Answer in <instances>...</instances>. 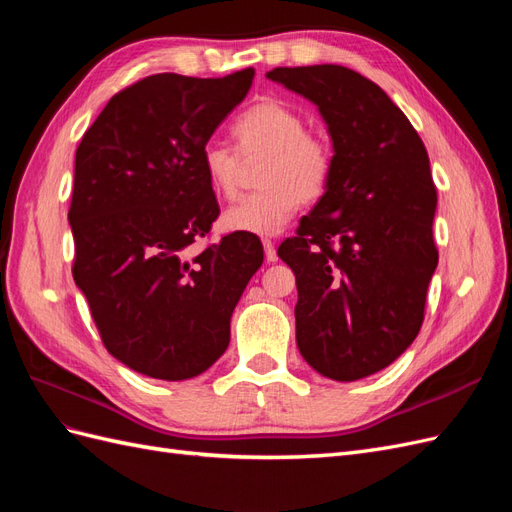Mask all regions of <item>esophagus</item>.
Masks as SVG:
<instances>
[{
  "instance_id": "1",
  "label": "esophagus",
  "mask_w": 512,
  "mask_h": 512,
  "mask_svg": "<svg viewBox=\"0 0 512 512\" xmlns=\"http://www.w3.org/2000/svg\"><path fill=\"white\" fill-rule=\"evenodd\" d=\"M262 245H265V258H267V262H275L277 260V252H275L273 241L265 239V241H262Z\"/></svg>"
}]
</instances>
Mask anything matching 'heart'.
I'll list each match as a JSON object with an SVG mask.
<instances>
[{
    "mask_svg": "<svg viewBox=\"0 0 512 512\" xmlns=\"http://www.w3.org/2000/svg\"><path fill=\"white\" fill-rule=\"evenodd\" d=\"M245 160L267 158L260 170L265 190L241 198L222 215L224 228L256 237H273L297 213L301 200L312 203L327 190L333 153L327 141L307 132L299 111L280 100H262L232 126ZM203 168L211 188L235 198L241 183V160L232 149L209 143L203 149Z\"/></svg>",
    "mask_w": 512,
    "mask_h": 512,
    "instance_id": "1",
    "label": "heart"
}]
</instances>
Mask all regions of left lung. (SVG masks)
<instances>
[{"label":"left lung","mask_w":512,"mask_h":512,"mask_svg":"<svg viewBox=\"0 0 512 512\" xmlns=\"http://www.w3.org/2000/svg\"><path fill=\"white\" fill-rule=\"evenodd\" d=\"M267 79L318 106L333 170L277 256L297 277V346L320 376L354 382L389 367L421 331L438 267L436 185L421 136L359 72L322 64Z\"/></svg>","instance_id":"8db88e82"}]
</instances>
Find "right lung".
<instances>
[{"mask_svg":"<svg viewBox=\"0 0 512 512\" xmlns=\"http://www.w3.org/2000/svg\"><path fill=\"white\" fill-rule=\"evenodd\" d=\"M252 81V68L147 76L108 100L76 149L74 282L106 350L143 376L190 380L218 361L262 265L247 232L192 250L220 213L203 149Z\"/></svg>","mask_w":512,"mask_h":512,"instance_id":"right-lung-1","label":"right lung"}]
</instances>
